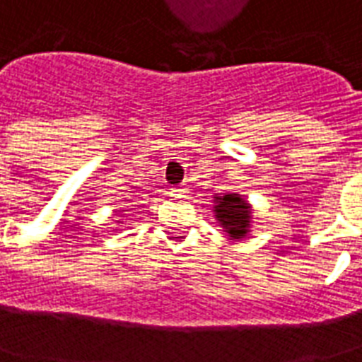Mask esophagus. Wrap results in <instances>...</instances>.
Listing matches in <instances>:
<instances>
[{
  "label": "esophagus",
  "instance_id": "esophagus-1",
  "mask_svg": "<svg viewBox=\"0 0 362 362\" xmlns=\"http://www.w3.org/2000/svg\"><path fill=\"white\" fill-rule=\"evenodd\" d=\"M173 193H175V195H186V187L184 186H178V187H173Z\"/></svg>",
  "mask_w": 362,
  "mask_h": 362
}]
</instances>
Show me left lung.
<instances>
[{"mask_svg":"<svg viewBox=\"0 0 362 362\" xmlns=\"http://www.w3.org/2000/svg\"><path fill=\"white\" fill-rule=\"evenodd\" d=\"M212 212H214L218 223L223 227L227 237H231L233 240L246 238L247 233L252 231V204L238 193L216 195Z\"/></svg>","mask_w":362,"mask_h":362,"instance_id":"left-lung-1","label":"left lung"}]
</instances>
